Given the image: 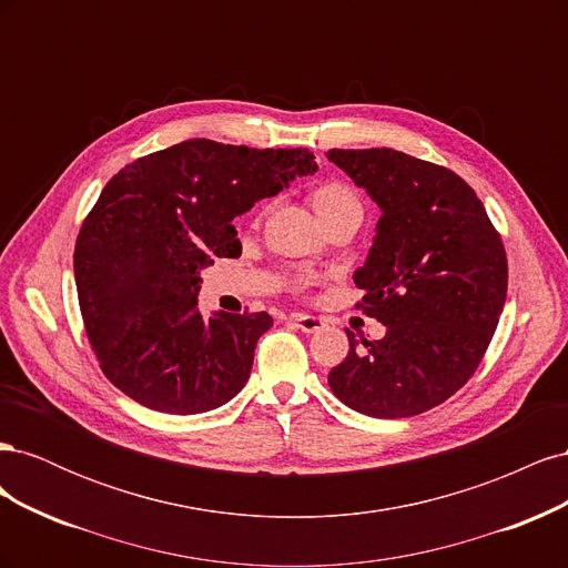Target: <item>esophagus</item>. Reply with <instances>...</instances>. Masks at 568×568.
<instances>
[{"mask_svg": "<svg viewBox=\"0 0 568 568\" xmlns=\"http://www.w3.org/2000/svg\"><path fill=\"white\" fill-rule=\"evenodd\" d=\"M291 322H294L301 332H305V334H313V332H320L322 326L326 324L322 317H315V315H291L288 317Z\"/></svg>", "mask_w": 568, "mask_h": 568, "instance_id": "esophagus-1", "label": "esophagus"}]
</instances>
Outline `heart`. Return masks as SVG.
<instances>
[{"instance_id":"heart-1","label":"heart","mask_w":568,"mask_h":568,"mask_svg":"<svg viewBox=\"0 0 568 568\" xmlns=\"http://www.w3.org/2000/svg\"><path fill=\"white\" fill-rule=\"evenodd\" d=\"M315 211L322 220L334 217L338 213H348V211H357L363 213V203H359L357 194L348 184L343 182H324L320 184L315 192L311 194Z\"/></svg>"}]
</instances>
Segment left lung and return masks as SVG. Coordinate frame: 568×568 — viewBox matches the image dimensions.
I'll list each match as a JSON object with an SVG mask.
<instances>
[{
	"instance_id": "obj_1",
	"label": "left lung",
	"mask_w": 568,
	"mask_h": 568,
	"mask_svg": "<svg viewBox=\"0 0 568 568\" xmlns=\"http://www.w3.org/2000/svg\"><path fill=\"white\" fill-rule=\"evenodd\" d=\"M329 161L379 203L374 246L353 280L359 311L386 324L329 372L336 398L379 419L415 417L471 379L507 298L503 236L450 168L393 149H332Z\"/></svg>"
}]
</instances>
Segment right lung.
Wrapping results in <instances>:
<instances>
[{
    "label": "right lung",
    "instance_id": "1",
    "mask_svg": "<svg viewBox=\"0 0 568 568\" xmlns=\"http://www.w3.org/2000/svg\"><path fill=\"white\" fill-rule=\"evenodd\" d=\"M317 170L311 149L189 140L109 180L75 242V286L106 379L140 405L199 415L232 400L267 313L196 307L199 270L242 253L232 220Z\"/></svg>",
    "mask_w": 568,
    "mask_h": 568
}]
</instances>
